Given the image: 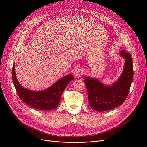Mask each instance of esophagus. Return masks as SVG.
I'll use <instances>...</instances> for the list:
<instances>
[{
  "mask_svg": "<svg viewBox=\"0 0 147 147\" xmlns=\"http://www.w3.org/2000/svg\"><path fill=\"white\" fill-rule=\"evenodd\" d=\"M73 74L76 78H78L82 75V71L79 68H76L75 69H74L73 71Z\"/></svg>",
  "mask_w": 147,
  "mask_h": 147,
  "instance_id": "esophagus-1",
  "label": "esophagus"
}]
</instances>
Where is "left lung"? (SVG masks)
<instances>
[{
    "instance_id": "obj_1",
    "label": "left lung",
    "mask_w": 147,
    "mask_h": 147,
    "mask_svg": "<svg viewBox=\"0 0 147 147\" xmlns=\"http://www.w3.org/2000/svg\"><path fill=\"white\" fill-rule=\"evenodd\" d=\"M119 54L125 59V66L121 76L114 83L106 85L97 78L84 77L89 105L97 111L109 110L123 104L129 93L134 76L132 59L125 50H121Z\"/></svg>"
}]
</instances>
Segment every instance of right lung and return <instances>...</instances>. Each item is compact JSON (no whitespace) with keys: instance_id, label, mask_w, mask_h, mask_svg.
I'll use <instances>...</instances> for the list:
<instances>
[{"instance_id":"1","label":"right lung","mask_w":147,"mask_h":147,"mask_svg":"<svg viewBox=\"0 0 147 147\" xmlns=\"http://www.w3.org/2000/svg\"><path fill=\"white\" fill-rule=\"evenodd\" d=\"M15 63L12 71L13 83L18 94L21 100L27 105L41 110H51L55 109L59 104L64 90L67 85L74 79L69 74L57 80L50 87L44 90L36 91L24 88L17 79Z\"/></svg>"}]
</instances>
